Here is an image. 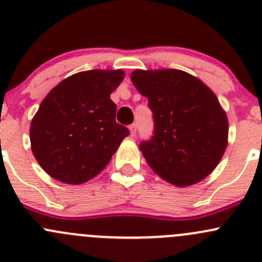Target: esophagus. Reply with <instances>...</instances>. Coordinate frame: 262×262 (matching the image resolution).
<instances>
[{
	"label": "esophagus",
	"mask_w": 262,
	"mask_h": 262,
	"mask_svg": "<svg viewBox=\"0 0 262 262\" xmlns=\"http://www.w3.org/2000/svg\"><path fill=\"white\" fill-rule=\"evenodd\" d=\"M129 130H130V136L132 137L136 136V133H137V125H136V124H132V125L129 126Z\"/></svg>",
	"instance_id": "34e87169"
}]
</instances>
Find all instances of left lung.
I'll return each instance as SVG.
<instances>
[{
	"label": "left lung",
	"mask_w": 262,
	"mask_h": 262,
	"mask_svg": "<svg viewBox=\"0 0 262 262\" xmlns=\"http://www.w3.org/2000/svg\"><path fill=\"white\" fill-rule=\"evenodd\" d=\"M130 78L153 113L152 138L139 146L149 167L178 187L210 175L228 143V119L215 94L180 70H136Z\"/></svg>",
	"instance_id": "8db88e82"
}]
</instances>
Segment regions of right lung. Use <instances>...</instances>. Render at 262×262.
Returning a JSON list of instances; mask_svg holds the SVG:
<instances>
[{
  "instance_id": "add662e5",
  "label": "right lung",
  "mask_w": 262,
  "mask_h": 262,
  "mask_svg": "<svg viewBox=\"0 0 262 262\" xmlns=\"http://www.w3.org/2000/svg\"><path fill=\"white\" fill-rule=\"evenodd\" d=\"M124 76L121 70L84 71L50 90L30 125L31 150L49 176L78 185L106 167L129 136L110 99Z\"/></svg>"
}]
</instances>
